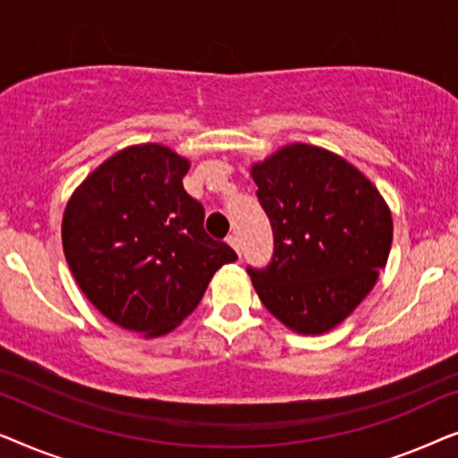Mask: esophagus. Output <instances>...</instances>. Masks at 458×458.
Returning a JSON list of instances; mask_svg holds the SVG:
<instances>
[{"label":"esophagus","mask_w":458,"mask_h":458,"mask_svg":"<svg viewBox=\"0 0 458 458\" xmlns=\"http://www.w3.org/2000/svg\"><path fill=\"white\" fill-rule=\"evenodd\" d=\"M227 243H229V246H231V248H233V250H235V252H237V254H242V242H240V237H237L235 233H231V235L227 237Z\"/></svg>","instance_id":"esophagus-1"}]
</instances>
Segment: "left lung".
<instances>
[{"instance_id":"1","label":"left lung","mask_w":458,"mask_h":458,"mask_svg":"<svg viewBox=\"0 0 458 458\" xmlns=\"http://www.w3.org/2000/svg\"><path fill=\"white\" fill-rule=\"evenodd\" d=\"M275 252L248 268L260 302L287 329L321 335L352 315L386 267L392 212L354 165L310 143H290L250 168Z\"/></svg>"}]
</instances>
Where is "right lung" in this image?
Instances as JSON below:
<instances>
[{"mask_svg": "<svg viewBox=\"0 0 458 458\" xmlns=\"http://www.w3.org/2000/svg\"><path fill=\"white\" fill-rule=\"evenodd\" d=\"M190 160L140 143L104 160L72 191L62 248L87 300L141 337L173 331L237 254L204 231V208L183 190Z\"/></svg>", "mask_w": 458, "mask_h": 458, "instance_id": "right-lung-1", "label": "right lung"}]
</instances>
